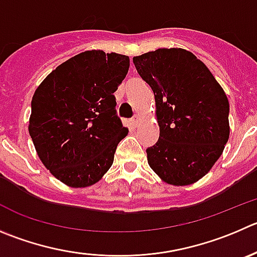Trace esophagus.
<instances>
[{"label":"esophagus","instance_id":"34e87169","mask_svg":"<svg viewBox=\"0 0 257 257\" xmlns=\"http://www.w3.org/2000/svg\"><path fill=\"white\" fill-rule=\"evenodd\" d=\"M141 122V117L139 116V114H135V116L133 117V123L135 124H139Z\"/></svg>","mask_w":257,"mask_h":257}]
</instances>
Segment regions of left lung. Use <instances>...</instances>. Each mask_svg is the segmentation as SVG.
Masks as SVG:
<instances>
[{
	"mask_svg": "<svg viewBox=\"0 0 257 257\" xmlns=\"http://www.w3.org/2000/svg\"><path fill=\"white\" fill-rule=\"evenodd\" d=\"M133 60L153 89L160 128L158 143L146 150L149 165L170 185L198 182L218 160L229 138L223 88L185 49H158Z\"/></svg>",
	"mask_w": 257,
	"mask_h": 257,
	"instance_id": "1",
	"label": "left lung"
}]
</instances>
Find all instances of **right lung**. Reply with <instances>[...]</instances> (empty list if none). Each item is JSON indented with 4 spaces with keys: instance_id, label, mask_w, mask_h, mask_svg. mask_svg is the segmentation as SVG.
Returning a JSON list of instances; mask_svg holds the SVG:
<instances>
[{
    "instance_id": "add662e5",
    "label": "right lung",
    "mask_w": 257,
    "mask_h": 257,
    "mask_svg": "<svg viewBox=\"0 0 257 257\" xmlns=\"http://www.w3.org/2000/svg\"><path fill=\"white\" fill-rule=\"evenodd\" d=\"M128 67L127 55L87 50L36 88L29 134L44 167L68 187L96 184L112 167L117 145L128 134L113 96Z\"/></svg>"
}]
</instances>
